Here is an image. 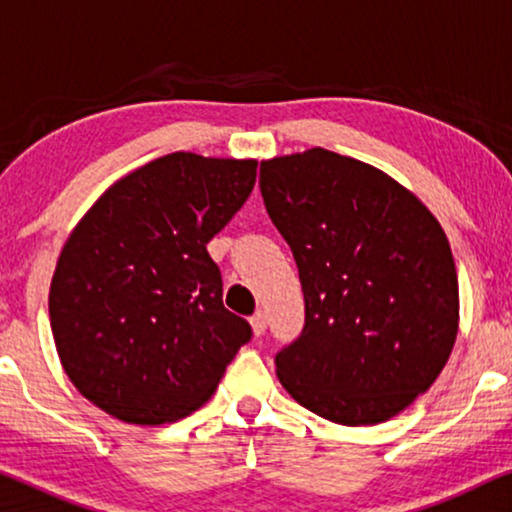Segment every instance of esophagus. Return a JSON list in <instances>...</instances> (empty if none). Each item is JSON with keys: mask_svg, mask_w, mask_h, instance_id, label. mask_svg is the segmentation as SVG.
<instances>
[{"mask_svg": "<svg viewBox=\"0 0 512 512\" xmlns=\"http://www.w3.org/2000/svg\"><path fill=\"white\" fill-rule=\"evenodd\" d=\"M250 325H252V332H255L257 337L264 335V330H267V313H264V311H257L255 316L250 318Z\"/></svg>", "mask_w": 512, "mask_h": 512, "instance_id": "1", "label": "esophagus"}]
</instances>
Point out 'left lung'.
<instances>
[{"label":"left lung","instance_id":"left-lung-1","mask_svg":"<svg viewBox=\"0 0 512 512\" xmlns=\"http://www.w3.org/2000/svg\"><path fill=\"white\" fill-rule=\"evenodd\" d=\"M260 189L306 306L302 335L276 356L278 381L342 426L400 414L438 379L459 332L440 222L384 170L323 147L262 161Z\"/></svg>","mask_w":512,"mask_h":512}]
</instances>
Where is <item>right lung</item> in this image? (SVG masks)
I'll return each instance as SVG.
<instances>
[{
	"label": "right lung",
	"instance_id": "1",
	"mask_svg": "<svg viewBox=\"0 0 512 512\" xmlns=\"http://www.w3.org/2000/svg\"><path fill=\"white\" fill-rule=\"evenodd\" d=\"M255 177V159L173 152L114 182L72 229L51 330L65 374L102 412L138 426L185 419L250 342L206 245Z\"/></svg>",
	"mask_w": 512,
	"mask_h": 512
}]
</instances>
